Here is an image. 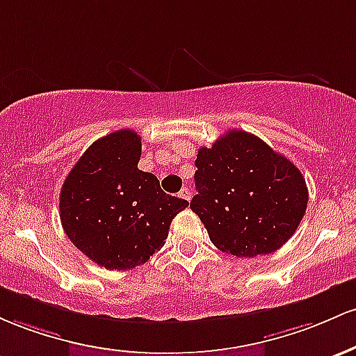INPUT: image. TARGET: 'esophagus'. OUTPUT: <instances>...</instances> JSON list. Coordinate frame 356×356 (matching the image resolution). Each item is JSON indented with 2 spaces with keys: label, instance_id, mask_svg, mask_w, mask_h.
<instances>
[{
  "label": "esophagus",
  "instance_id": "1",
  "mask_svg": "<svg viewBox=\"0 0 356 356\" xmlns=\"http://www.w3.org/2000/svg\"><path fill=\"white\" fill-rule=\"evenodd\" d=\"M179 197H181L183 200H190L191 198V191H190V188H183L181 191H179Z\"/></svg>",
  "mask_w": 356,
  "mask_h": 356
}]
</instances>
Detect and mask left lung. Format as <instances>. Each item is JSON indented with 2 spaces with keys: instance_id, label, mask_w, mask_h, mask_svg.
<instances>
[{
  "instance_id": "1",
  "label": "left lung",
  "mask_w": 356,
  "mask_h": 356,
  "mask_svg": "<svg viewBox=\"0 0 356 356\" xmlns=\"http://www.w3.org/2000/svg\"><path fill=\"white\" fill-rule=\"evenodd\" d=\"M195 166L198 193L190 209L222 252H275L305 217L307 186L301 171L257 136L229 131L211 147H200Z\"/></svg>"
}]
</instances>
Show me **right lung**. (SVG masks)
<instances>
[{
	"mask_svg": "<svg viewBox=\"0 0 356 356\" xmlns=\"http://www.w3.org/2000/svg\"><path fill=\"white\" fill-rule=\"evenodd\" d=\"M141 138L119 129L87 147L60 190V220L70 242L109 270L145 264L165 245L171 220L188 207L138 168Z\"/></svg>",
	"mask_w": 356,
	"mask_h": 356,
	"instance_id": "right-lung-1",
	"label": "right lung"
}]
</instances>
